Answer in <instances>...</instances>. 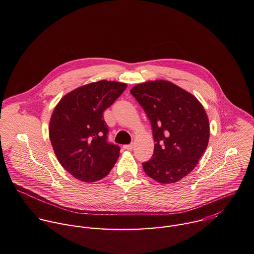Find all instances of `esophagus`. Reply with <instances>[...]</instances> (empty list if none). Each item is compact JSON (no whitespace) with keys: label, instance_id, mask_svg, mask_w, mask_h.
I'll return each instance as SVG.
<instances>
[{"label":"esophagus","instance_id":"esophagus-1","mask_svg":"<svg viewBox=\"0 0 254 254\" xmlns=\"http://www.w3.org/2000/svg\"><path fill=\"white\" fill-rule=\"evenodd\" d=\"M133 147H134V143H133V142H131V143H129V144H125V146H124V148H125L126 150H132Z\"/></svg>","mask_w":254,"mask_h":254}]
</instances>
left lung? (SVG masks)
I'll return each instance as SVG.
<instances>
[{
  "label": "left lung",
  "instance_id": "obj_1",
  "mask_svg": "<svg viewBox=\"0 0 254 254\" xmlns=\"http://www.w3.org/2000/svg\"><path fill=\"white\" fill-rule=\"evenodd\" d=\"M130 93L150 120L156 142L152 159L142 163L144 173L161 184L178 182L208 146L209 122L202 104L166 80L137 84Z\"/></svg>",
  "mask_w": 254,
  "mask_h": 254
}]
</instances>
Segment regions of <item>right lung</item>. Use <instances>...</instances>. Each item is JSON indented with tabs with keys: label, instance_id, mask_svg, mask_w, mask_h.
I'll list each match as a JSON object with an SVG mask.
<instances>
[{
	"label": "right lung",
	"instance_id": "1",
	"mask_svg": "<svg viewBox=\"0 0 254 254\" xmlns=\"http://www.w3.org/2000/svg\"><path fill=\"white\" fill-rule=\"evenodd\" d=\"M126 83L100 80L66 94L56 105L49 127L61 166L82 182H96L114 168L120 146L108 141L103 112L126 90Z\"/></svg>",
	"mask_w": 254,
	"mask_h": 254
}]
</instances>
